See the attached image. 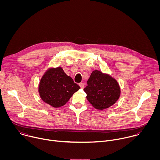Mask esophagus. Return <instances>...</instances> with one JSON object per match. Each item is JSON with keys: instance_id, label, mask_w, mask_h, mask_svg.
Here are the masks:
<instances>
[{"instance_id": "1", "label": "esophagus", "mask_w": 160, "mask_h": 160, "mask_svg": "<svg viewBox=\"0 0 160 160\" xmlns=\"http://www.w3.org/2000/svg\"><path fill=\"white\" fill-rule=\"evenodd\" d=\"M79 86L81 88H83L84 87V84H83V83H79Z\"/></svg>"}]
</instances>
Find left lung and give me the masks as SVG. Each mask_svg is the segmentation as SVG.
<instances>
[{
  "label": "left lung",
  "mask_w": 160,
  "mask_h": 160,
  "mask_svg": "<svg viewBox=\"0 0 160 160\" xmlns=\"http://www.w3.org/2000/svg\"><path fill=\"white\" fill-rule=\"evenodd\" d=\"M84 88L87 99L98 109L108 108L118 100L121 89L117 80L107 73L94 70L87 81Z\"/></svg>",
  "instance_id": "1"
}]
</instances>
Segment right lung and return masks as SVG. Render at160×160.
Masks as SVG:
<instances>
[{
  "instance_id": "obj_1",
  "label": "right lung",
  "mask_w": 160,
  "mask_h": 160,
  "mask_svg": "<svg viewBox=\"0 0 160 160\" xmlns=\"http://www.w3.org/2000/svg\"><path fill=\"white\" fill-rule=\"evenodd\" d=\"M80 88L61 67L49 68L40 79L38 93L44 102L57 108L66 104Z\"/></svg>"
}]
</instances>
